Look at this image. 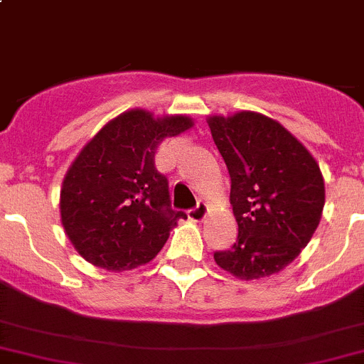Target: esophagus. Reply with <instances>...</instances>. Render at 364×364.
<instances>
[{
  "label": "esophagus",
  "instance_id": "obj_1",
  "mask_svg": "<svg viewBox=\"0 0 364 364\" xmlns=\"http://www.w3.org/2000/svg\"><path fill=\"white\" fill-rule=\"evenodd\" d=\"M208 213V206L204 203H199L196 208H192V210L188 211V218L193 222H203L204 217H206Z\"/></svg>",
  "mask_w": 364,
  "mask_h": 364
}]
</instances>
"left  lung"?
<instances>
[{
    "mask_svg": "<svg viewBox=\"0 0 364 364\" xmlns=\"http://www.w3.org/2000/svg\"><path fill=\"white\" fill-rule=\"evenodd\" d=\"M231 176L238 238L215 252L222 270L243 281L287 268L322 218L326 186L318 164L281 122L250 110L206 119Z\"/></svg>",
    "mask_w": 364,
    "mask_h": 364,
    "instance_id": "1",
    "label": "left lung"
}]
</instances>
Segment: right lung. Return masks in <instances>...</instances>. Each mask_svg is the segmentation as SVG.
<instances>
[{
	"mask_svg": "<svg viewBox=\"0 0 364 364\" xmlns=\"http://www.w3.org/2000/svg\"><path fill=\"white\" fill-rule=\"evenodd\" d=\"M193 126L188 115L122 112L85 144L63 178L60 218L83 259L110 272L149 263L186 213L171 208L154 153Z\"/></svg>",
	"mask_w": 364,
	"mask_h": 364,
	"instance_id": "1",
	"label": "right lung"
}]
</instances>
